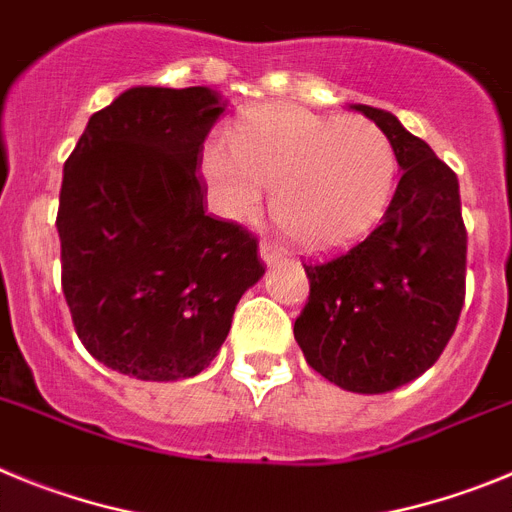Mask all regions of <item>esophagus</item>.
Instances as JSON below:
<instances>
[{"instance_id":"34e87169","label":"esophagus","mask_w":512,"mask_h":512,"mask_svg":"<svg viewBox=\"0 0 512 512\" xmlns=\"http://www.w3.org/2000/svg\"><path fill=\"white\" fill-rule=\"evenodd\" d=\"M259 251H261V259H264V264H266V266H277V264H282L284 256H282V251H279L277 246H271V243H266V241H264V243H261Z\"/></svg>"}]
</instances>
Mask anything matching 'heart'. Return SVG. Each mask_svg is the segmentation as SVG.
<instances>
[{
	"mask_svg": "<svg viewBox=\"0 0 512 512\" xmlns=\"http://www.w3.org/2000/svg\"><path fill=\"white\" fill-rule=\"evenodd\" d=\"M202 174L220 215L248 220L261 207V187L274 189L277 228L305 251L330 253L379 223L395 189L397 156L366 117L279 104L248 112L235 125L233 148L210 143Z\"/></svg>",
	"mask_w": 512,
	"mask_h": 512,
	"instance_id": "obj_1",
	"label": "heart"
}]
</instances>
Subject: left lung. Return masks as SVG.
Listing matches in <instances>:
<instances>
[{
	"label": "left lung",
	"mask_w": 512,
	"mask_h": 512,
	"mask_svg": "<svg viewBox=\"0 0 512 512\" xmlns=\"http://www.w3.org/2000/svg\"><path fill=\"white\" fill-rule=\"evenodd\" d=\"M354 110L395 146L402 176L382 223L351 251L305 264L310 297L295 320L307 364L341 390L382 395L436 364L464 307L467 228L459 179L392 112Z\"/></svg>",
	"instance_id": "1"
}]
</instances>
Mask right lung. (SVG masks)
I'll return each instance as SVG.
<instances>
[{
    "label": "right lung",
    "mask_w": 512,
    "mask_h": 512,
    "mask_svg": "<svg viewBox=\"0 0 512 512\" xmlns=\"http://www.w3.org/2000/svg\"><path fill=\"white\" fill-rule=\"evenodd\" d=\"M223 110L207 87H133L89 117L63 166L56 228L76 336L143 382L210 366L264 277L259 241L205 212L197 166Z\"/></svg>",
    "instance_id": "right-lung-1"
}]
</instances>
